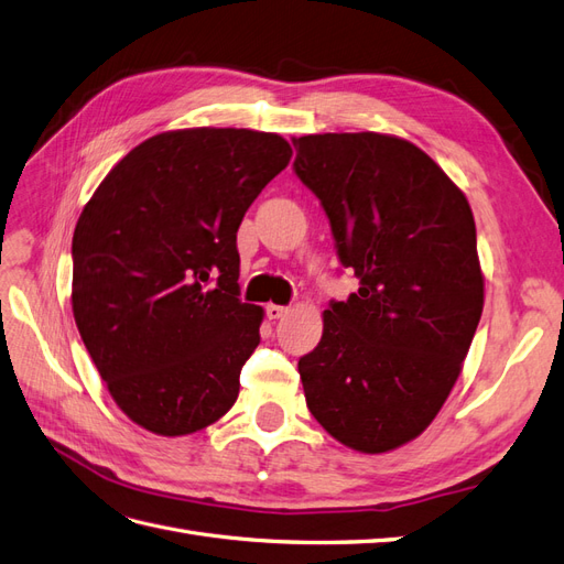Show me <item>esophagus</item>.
<instances>
[{
    "instance_id": "1",
    "label": "esophagus",
    "mask_w": 564,
    "mask_h": 564,
    "mask_svg": "<svg viewBox=\"0 0 564 564\" xmlns=\"http://www.w3.org/2000/svg\"><path fill=\"white\" fill-rule=\"evenodd\" d=\"M265 313H268V317H270V319H282V317L289 313V308H286V305H275V303H270L268 308H265Z\"/></svg>"
}]
</instances>
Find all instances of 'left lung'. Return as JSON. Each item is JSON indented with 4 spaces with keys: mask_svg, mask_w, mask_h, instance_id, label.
<instances>
[{
    "mask_svg": "<svg viewBox=\"0 0 564 564\" xmlns=\"http://www.w3.org/2000/svg\"><path fill=\"white\" fill-rule=\"evenodd\" d=\"M294 174L360 280L329 301L299 360L305 404L346 447L381 454L445 404L482 315L485 280L466 195L414 143L373 131L294 139Z\"/></svg>",
    "mask_w": 564,
    "mask_h": 564,
    "instance_id": "left-lung-1",
    "label": "left lung"
}]
</instances>
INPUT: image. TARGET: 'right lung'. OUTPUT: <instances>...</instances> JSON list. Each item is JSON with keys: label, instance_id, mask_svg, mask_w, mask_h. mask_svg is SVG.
<instances>
[{"label": "right lung", "instance_id": "right-lung-1", "mask_svg": "<svg viewBox=\"0 0 564 564\" xmlns=\"http://www.w3.org/2000/svg\"><path fill=\"white\" fill-rule=\"evenodd\" d=\"M292 158L278 133L183 129L135 145L73 235V313L117 406L145 431L207 429L261 344L240 299V228Z\"/></svg>", "mask_w": 564, "mask_h": 564}]
</instances>
